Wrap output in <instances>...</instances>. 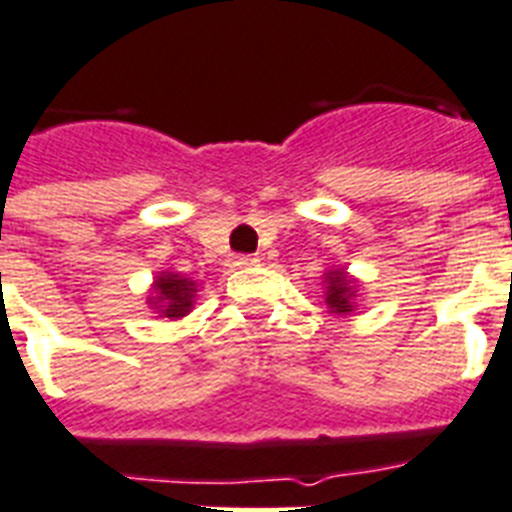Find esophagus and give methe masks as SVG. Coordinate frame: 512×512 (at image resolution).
Instances as JSON below:
<instances>
[{
	"label": "esophagus",
	"instance_id": "34e87169",
	"mask_svg": "<svg viewBox=\"0 0 512 512\" xmlns=\"http://www.w3.org/2000/svg\"><path fill=\"white\" fill-rule=\"evenodd\" d=\"M260 263V257L257 255H239L234 260V265H239V268H252V265Z\"/></svg>",
	"mask_w": 512,
	"mask_h": 512
}]
</instances>
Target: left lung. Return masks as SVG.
I'll return each mask as SVG.
<instances>
[{"instance_id":"obj_1","label":"left lung","mask_w":512,"mask_h":512,"mask_svg":"<svg viewBox=\"0 0 512 512\" xmlns=\"http://www.w3.org/2000/svg\"><path fill=\"white\" fill-rule=\"evenodd\" d=\"M326 305L331 313L336 315H350L355 310V281L347 276V270L336 268V270H326Z\"/></svg>"}]
</instances>
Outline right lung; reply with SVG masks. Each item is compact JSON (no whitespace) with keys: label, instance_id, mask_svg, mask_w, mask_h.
<instances>
[{"label":"right lung","instance_id":"add662e5","mask_svg":"<svg viewBox=\"0 0 512 512\" xmlns=\"http://www.w3.org/2000/svg\"><path fill=\"white\" fill-rule=\"evenodd\" d=\"M152 289H155V294L149 297V305H152V310L160 313V318L178 321V318L191 313L194 297H197V281L178 276L173 270H165V273L155 278Z\"/></svg>","mask_w":512,"mask_h":512}]
</instances>
